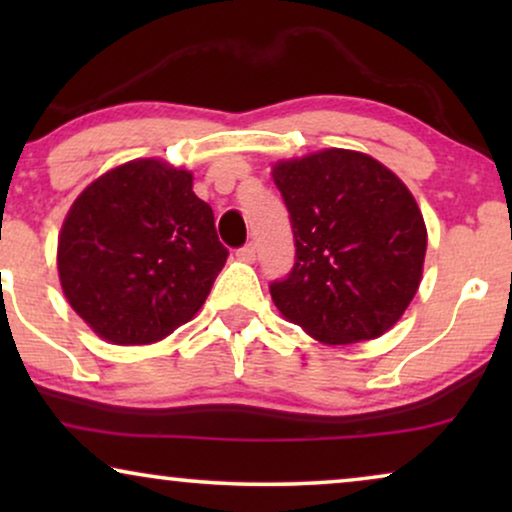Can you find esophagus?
<instances>
[{"instance_id":"obj_1","label":"esophagus","mask_w":512,"mask_h":512,"mask_svg":"<svg viewBox=\"0 0 512 512\" xmlns=\"http://www.w3.org/2000/svg\"><path fill=\"white\" fill-rule=\"evenodd\" d=\"M237 258L244 263H254L256 261V244L249 242V244H244L242 249H237Z\"/></svg>"}]
</instances>
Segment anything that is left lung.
Instances as JSON below:
<instances>
[{"label": "left lung", "mask_w": 512, "mask_h": 512, "mask_svg": "<svg viewBox=\"0 0 512 512\" xmlns=\"http://www.w3.org/2000/svg\"><path fill=\"white\" fill-rule=\"evenodd\" d=\"M296 240L277 310L326 345L373 340L422 282L426 226L408 186L375 158L326 149L272 167Z\"/></svg>", "instance_id": "left-lung-1"}]
</instances>
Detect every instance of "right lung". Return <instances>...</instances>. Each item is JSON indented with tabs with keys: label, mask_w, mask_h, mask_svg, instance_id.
<instances>
[{
	"label": "right lung",
	"mask_w": 512,
	"mask_h": 512,
	"mask_svg": "<svg viewBox=\"0 0 512 512\" xmlns=\"http://www.w3.org/2000/svg\"><path fill=\"white\" fill-rule=\"evenodd\" d=\"M226 258L193 174L153 158L95 179L58 237L65 298L114 345H149L191 321Z\"/></svg>",
	"instance_id": "1"
}]
</instances>
